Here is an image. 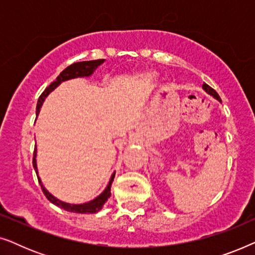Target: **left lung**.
<instances>
[{
	"mask_svg": "<svg viewBox=\"0 0 255 255\" xmlns=\"http://www.w3.org/2000/svg\"><path fill=\"white\" fill-rule=\"evenodd\" d=\"M203 89L205 90V92H207L208 94H210V95H212L215 97V99H217L219 102H222V100H221V97H219V95L217 94V92H216L215 89H212L210 86H208L207 83H203Z\"/></svg>",
	"mask_w": 255,
	"mask_h": 255,
	"instance_id": "8db88e82",
	"label": "left lung"
}]
</instances>
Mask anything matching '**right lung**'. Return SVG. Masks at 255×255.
Listing matches in <instances>:
<instances>
[{
    "mask_svg": "<svg viewBox=\"0 0 255 255\" xmlns=\"http://www.w3.org/2000/svg\"><path fill=\"white\" fill-rule=\"evenodd\" d=\"M103 62H104V59H99V60L75 62V64H73L71 66H68V67H66L64 71H62L60 74L58 75V78L55 79L54 81L52 82L51 85L48 86L47 88L45 89L43 93H41V95L39 96V99H38V103H37V110H36L37 116H38V114H39L41 104H43L44 100L46 99V96L52 92V90H54L55 88H57V87L60 85L61 82L67 81V80H71V79H75V78H83V76H90L94 73V71H95V69L99 67L101 64H103ZM36 155H37V149L34 148L32 165H33L34 170H36V174H37L38 181H39L41 190H43V193H44L45 196H46L47 200L50 201L51 203H53V204L57 205V207L64 209V210L69 211V212H76V214H95V212H99L101 209H102L104 203H106V202L108 201V198L111 196L110 189H111V183H113L114 177H115V173L113 174V175H111L109 183H108V186H107L106 189L103 190V193L101 194V195H99V196H97L96 198H94L93 201L87 202V203H83V204H71V203H65V202L59 201L58 198H55L53 196V195L48 193V191L45 189V187L43 186V183H41L39 176H38Z\"/></svg>",
    "mask_w": 255,
    "mask_h": 255,
    "instance_id": "right-lung-1",
    "label": "right lung"
}]
</instances>
